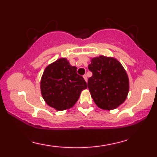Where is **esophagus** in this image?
Wrapping results in <instances>:
<instances>
[{
	"instance_id": "34e87169",
	"label": "esophagus",
	"mask_w": 157,
	"mask_h": 157,
	"mask_svg": "<svg viewBox=\"0 0 157 157\" xmlns=\"http://www.w3.org/2000/svg\"><path fill=\"white\" fill-rule=\"evenodd\" d=\"M83 78H84V80L86 81V82H87V80H88V78H87V75H83Z\"/></svg>"
}]
</instances>
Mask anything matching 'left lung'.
I'll return each instance as SVG.
<instances>
[{"mask_svg": "<svg viewBox=\"0 0 157 157\" xmlns=\"http://www.w3.org/2000/svg\"><path fill=\"white\" fill-rule=\"evenodd\" d=\"M89 69L92 76L88 80V88L99 108L111 110L123 103L128 94L129 82L118 60L100 56L91 60Z\"/></svg>", "mask_w": 157, "mask_h": 157, "instance_id": "obj_1", "label": "left lung"}]
</instances>
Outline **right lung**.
<instances>
[{
    "label": "right lung",
    "instance_id": "add662e5",
    "mask_svg": "<svg viewBox=\"0 0 157 157\" xmlns=\"http://www.w3.org/2000/svg\"><path fill=\"white\" fill-rule=\"evenodd\" d=\"M87 84L77 67L66 58H60L45 69L40 82L41 94L45 102L57 111L69 109L78 100Z\"/></svg>",
    "mask_w": 157,
    "mask_h": 157
}]
</instances>
